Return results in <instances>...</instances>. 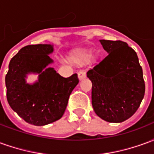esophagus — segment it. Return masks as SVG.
<instances>
[{"instance_id": "obj_1", "label": "esophagus", "mask_w": 154, "mask_h": 154, "mask_svg": "<svg viewBox=\"0 0 154 154\" xmlns=\"http://www.w3.org/2000/svg\"><path fill=\"white\" fill-rule=\"evenodd\" d=\"M86 76H87V74H86V72L84 70H80L78 72V78H79V80L84 79L86 77Z\"/></svg>"}]
</instances>
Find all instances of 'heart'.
I'll return each mask as SVG.
<instances>
[{
    "mask_svg": "<svg viewBox=\"0 0 154 154\" xmlns=\"http://www.w3.org/2000/svg\"><path fill=\"white\" fill-rule=\"evenodd\" d=\"M69 59L72 62H73L74 63L80 64V65L84 64L88 60L91 64H95L97 63V55L95 54H91V50L84 49V50H78L77 52H74L73 54L70 55Z\"/></svg>",
    "mask_w": 154,
    "mask_h": 154,
    "instance_id": "heart-1",
    "label": "heart"
}]
</instances>
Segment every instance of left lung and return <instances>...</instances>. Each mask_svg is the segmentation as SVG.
<instances>
[{"mask_svg":"<svg viewBox=\"0 0 154 154\" xmlns=\"http://www.w3.org/2000/svg\"><path fill=\"white\" fill-rule=\"evenodd\" d=\"M100 42L108 55L87 73L92 82V106L107 122H123L135 113L144 97L142 67L136 52L125 42Z\"/></svg>","mask_w":154,"mask_h":154,"instance_id":"left-lung-1","label":"left lung"}]
</instances>
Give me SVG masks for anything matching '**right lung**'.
Wrapping results in <instances>:
<instances>
[{"label": "right lung", "mask_w": 154, "mask_h": 154, "mask_svg": "<svg viewBox=\"0 0 154 154\" xmlns=\"http://www.w3.org/2000/svg\"><path fill=\"white\" fill-rule=\"evenodd\" d=\"M51 44H32L22 48L12 57L5 76L6 97L10 106L30 125L42 126L63 116L72 91L79 80L77 74L63 77L54 67L48 54ZM29 73L39 74L35 84L26 82Z\"/></svg>", "instance_id": "add662e5"}]
</instances>
